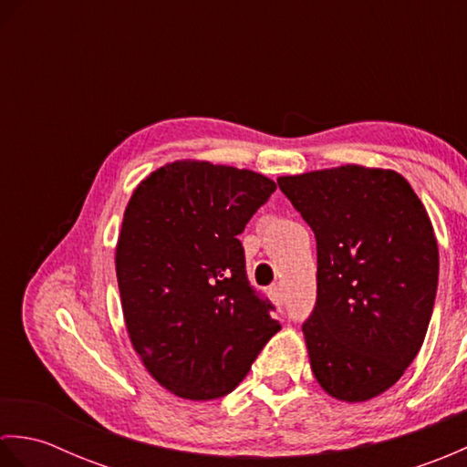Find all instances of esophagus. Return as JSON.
I'll return each instance as SVG.
<instances>
[{
  "instance_id": "esophagus-1",
  "label": "esophagus",
  "mask_w": 467,
  "mask_h": 467,
  "mask_svg": "<svg viewBox=\"0 0 467 467\" xmlns=\"http://www.w3.org/2000/svg\"><path fill=\"white\" fill-rule=\"evenodd\" d=\"M269 296H271V301H273L275 305H283V303H285V293H283V286H279V285L271 286V289H269Z\"/></svg>"
}]
</instances>
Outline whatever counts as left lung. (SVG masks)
<instances>
[{
    "label": "left lung",
    "mask_w": 467,
    "mask_h": 467,
    "mask_svg": "<svg viewBox=\"0 0 467 467\" xmlns=\"http://www.w3.org/2000/svg\"><path fill=\"white\" fill-rule=\"evenodd\" d=\"M276 182L317 241V301L303 323L311 369L333 398L371 400L428 333L440 276L430 216L393 171L347 164Z\"/></svg>",
    "instance_id": "obj_1"
}]
</instances>
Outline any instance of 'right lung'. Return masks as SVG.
I'll use <instances>...</instances> for the list:
<instances>
[{
  "mask_svg": "<svg viewBox=\"0 0 467 467\" xmlns=\"http://www.w3.org/2000/svg\"><path fill=\"white\" fill-rule=\"evenodd\" d=\"M276 184L208 162H172L136 188L116 246L126 329L154 379L181 398L231 393L281 329L246 276L239 234Z\"/></svg>",
  "mask_w": 467,
  "mask_h": 467,
  "instance_id": "obj_1",
  "label": "right lung"
}]
</instances>
